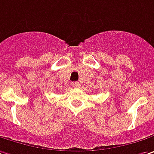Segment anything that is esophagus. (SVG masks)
<instances>
[{
    "label": "esophagus",
    "mask_w": 154,
    "mask_h": 154,
    "mask_svg": "<svg viewBox=\"0 0 154 154\" xmlns=\"http://www.w3.org/2000/svg\"><path fill=\"white\" fill-rule=\"evenodd\" d=\"M72 85H73V87H75V88H78V87L80 86V83H79V82H74V83H72Z\"/></svg>",
    "instance_id": "34e87169"
}]
</instances>
